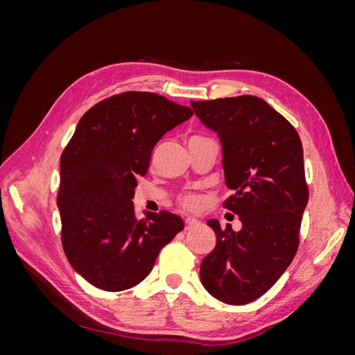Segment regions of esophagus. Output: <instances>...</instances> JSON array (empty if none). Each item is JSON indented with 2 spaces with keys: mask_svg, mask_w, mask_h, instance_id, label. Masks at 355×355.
<instances>
[{
  "mask_svg": "<svg viewBox=\"0 0 355 355\" xmlns=\"http://www.w3.org/2000/svg\"><path fill=\"white\" fill-rule=\"evenodd\" d=\"M198 227H201V222L200 220H197V219H194V218H188V219H185V230H196V228H198Z\"/></svg>",
  "mask_w": 355,
  "mask_h": 355,
  "instance_id": "34e87169",
  "label": "esophagus"
}]
</instances>
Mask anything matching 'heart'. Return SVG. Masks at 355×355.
<instances>
[{
	"label": "heart",
	"instance_id": "obj_1",
	"mask_svg": "<svg viewBox=\"0 0 355 355\" xmlns=\"http://www.w3.org/2000/svg\"><path fill=\"white\" fill-rule=\"evenodd\" d=\"M194 139H200V137H191L189 141H194ZM155 151H157V149H155ZM155 151H154V154H155ZM180 204L188 210H196L200 206V198L194 194H187V196L180 198Z\"/></svg>",
	"mask_w": 355,
	"mask_h": 355
}]
</instances>
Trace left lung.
Returning <instances> with one entry per match:
<instances>
[{
    "mask_svg": "<svg viewBox=\"0 0 355 355\" xmlns=\"http://www.w3.org/2000/svg\"><path fill=\"white\" fill-rule=\"evenodd\" d=\"M200 121L216 132L222 145L225 184L234 191L223 206L243 227L220 228L216 245L204 257V288L230 305L253 302L270 290L292 263L308 204L304 149L296 128L256 96L191 102Z\"/></svg>",
    "mask_w": 355,
    "mask_h": 355,
    "instance_id": "1",
    "label": "left lung"
}]
</instances>
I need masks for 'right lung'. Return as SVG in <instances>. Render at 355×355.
I'll return each mask as SVG.
<instances>
[{
    "label": "right lung",
    "mask_w": 355,
    "mask_h": 355,
    "mask_svg": "<svg viewBox=\"0 0 355 355\" xmlns=\"http://www.w3.org/2000/svg\"><path fill=\"white\" fill-rule=\"evenodd\" d=\"M192 110L148 92L111 96L85 112L60 157L62 245L84 280L106 292L135 287L184 230L166 210L139 219L132 198L153 149Z\"/></svg>",
    "instance_id": "right-lung-1"
}]
</instances>
